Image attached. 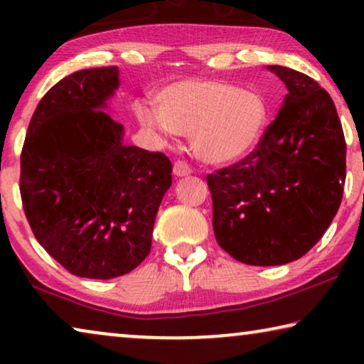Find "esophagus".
<instances>
[{
    "mask_svg": "<svg viewBox=\"0 0 364 364\" xmlns=\"http://www.w3.org/2000/svg\"><path fill=\"white\" fill-rule=\"evenodd\" d=\"M191 172H192V168H191V166H188L187 162H183V161H176V162H173V176L186 177Z\"/></svg>",
    "mask_w": 364,
    "mask_h": 364,
    "instance_id": "34e87169",
    "label": "esophagus"
}]
</instances>
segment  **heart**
I'll use <instances>...</instances> for the list:
<instances>
[{
    "label": "heart",
    "instance_id": "heart-1",
    "mask_svg": "<svg viewBox=\"0 0 364 364\" xmlns=\"http://www.w3.org/2000/svg\"><path fill=\"white\" fill-rule=\"evenodd\" d=\"M157 111L139 106L144 127L166 136L191 134L193 152L208 164L245 157L260 141L267 124V102L260 92L235 84L186 79L164 87Z\"/></svg>",
    "mask_w": 364,
    "mask_h": 364
}]
</instances>
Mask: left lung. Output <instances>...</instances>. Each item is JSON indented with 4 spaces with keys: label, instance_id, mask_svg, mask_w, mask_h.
I'll return each mask as SVG.
<instances>
[{
    "label": "left lung",
    "instance_id": "1",
    "mask_svg": "<svg viewBox=\"0 0 364 364\" xmlns=\"http://www.w3.org/2000/svg\"><path fill=\"white\" fill-rule=\"evenodd\" d=\"M288 94L255 149L208 173L213 233L235 260L295 262L335 218L346 178V142L335 102L315 79L268 66Z\"/></svg>",
    "mask_w": 364,
    "mask_h": 364
}]
</instances>
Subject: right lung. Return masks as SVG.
Instances as JSON below:
<instances>
[{
  "label": "right lung",
  "instance_id": "1",
  "mask_svg": "<svg viewBox=\"0 0 364 364\" xmlns=\"http://www.w3.org/2000/svg\"><path fill=\"white\" fill-rule=\"evenodd\" d=\"M119 86L116 66L69 74L44 94L21 151L23 208L54 260L82 278L109 280L149 255L172 164L122 142L104 112Z\"/></svg>",
  "mask_w": 364,
  "mask_h": 364
}]
</instances>
